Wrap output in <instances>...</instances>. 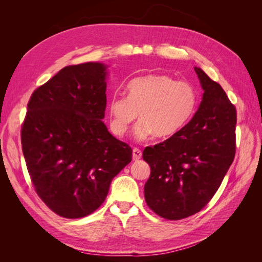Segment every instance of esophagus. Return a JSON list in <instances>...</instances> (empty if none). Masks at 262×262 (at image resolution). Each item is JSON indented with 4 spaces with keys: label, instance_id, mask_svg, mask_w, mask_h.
<instances>
[{
    "label": "esophagus",
    "instance_id": "obj_1",
    "mask_svg": "<svg viewBox=\"0 0 262 262\" xmlns=\"http://www.w3.org/2000/svg\"><path fill=\"white\" fill-rule=\"evenodd\" d=\"M141 157H142V152H141V150L139 148H133V150H132L133 161H139Z\"/></svg>",
    "mask_w": 262,
    "mask_h": 262
}]
</instances>
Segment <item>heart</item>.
Here are the masks:
<instances>
[{"mask_svg": "<svg viewBox=\"0 0 262 262\" xmlns=\"http://www.w3.org/2000/svg\"><path fill=\"white\" fill-rule=\"evenodd\" d=\"M126 97L115 95L108 105L110 129L118 138L128 133L133 122H140L134 137L144 141L165 139L180 131L192 117L196 93L192 85L176 82L165 74H147L133 78L125 86Z\"/></svg>", "mask_w": 262, "mask_h": 262, "instance_id": "b5f03b06", "label": "heart"}]
</instances>
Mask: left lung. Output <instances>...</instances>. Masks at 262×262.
Instances as JSON below:
<instances>
[{
  "label": "left lung",
  "mask_w": 262,
  "mask_h": 262,
  "mask_svg": "<svg viewBox=\"0 0 262 262\" xmlns=\"http://www.w3.org/2000/svg\"><path fill=\"white\" fill-rule=\"evenodd\" d=\"M199 108L172 137L145 147L150 175L144 186L148 208L167 220H181L204 208L215 194L235 156L236 109L221 85L201 68Z\"/></svg>",
  "instance_id": "obj_1"
}]
</instances>
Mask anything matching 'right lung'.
<instances>
[{"mask_svg": "<svg viewBox=\"0 0 262 262\" xmlns=\"http://www.w3.org/2000/svg\"><path fill=\"white\" fill-rule=\"evenodd\" d=\"M108 66L63 68L27 106L21 148L37 194L58 215L78 219L105 201L112 180L132 160L105 118Z\"/></svg>", "mask_w": 262, "mask_h": 262, "instance_id": "add662e5", "label": "right lung"}]
</instances>
